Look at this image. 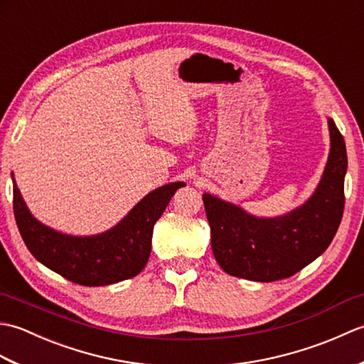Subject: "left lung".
Listing matches in <instances>:
<instances>
[{
    "label": "left lung",
    "mask_w": 364,
    "mask_h": 364,
    "mask_svg": "<svg viewBox=\"0 0 364 364\" xmlns=\"http://www.w3.org/2000/svg\"><path fill=\"white\" fill-rule=\"evenodd\" d=\"M330 154L314 194L280 218H257L241 206L203 194L214 258L227 274L253 282L294 275L327 250L344 211L347 153L344 137L328 119Z\"/></svg>",
    "instance_id": "obj_1"
}]
</instances>
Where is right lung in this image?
Masks as SVG:
<instances>
[{"label":"right lung","mask_w":364,"mask_h":364,"mask_svg":"<svg viewBox=\"0 0 364 364\" xmlns=\"http://www.w3.org/2000/svg\"><path fill=\"white\" fill-rule=\"evenodd\" d=\"M14 214L28 250L43 266L82 286H105L136 277L151 252L153 227L183 181L151 191L114 228L95 236L54 231L29 213L14 180Z\"/></svg>","instance_id":"right-lung-1"}]
</instances>
